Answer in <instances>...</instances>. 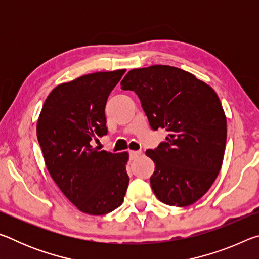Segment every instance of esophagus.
<instances>
[{"mask_svg":"<svg viewBox=\"0 0 259 259\" xmlns=\"http://www.w3.org/2000/svg\"><path fill=\"white\" fill-rule=\"evenodd\" d=\"M140 153H142L140 151H130V152H129L130 159H131V160H135L136 157H137L138 155H140Z\"/></svg>","mask_w":259,"mask_h":259,"instance_id":"obj_1","label":"esophagus"}]
</instances>
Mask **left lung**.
<instances>
[{"mask_svg": "<svg viewBox=\"0 0 259 259\" xmlns=\"http://www.w3.org/2000/svg\"><path fill=\"white\" fill-rule=\"evenodd\" d=\"M121 89L136 93L153 130L168 131L165 142L146 155L154 161L152 190L161 202L187 207L208 192L222 168L226 116L211 87L168 65L135 68Z\"/></svg>", "mask_w": 259, "mask_h": 259, "instance_id": "8db88e82", "label": "left lung"}]
</instances>
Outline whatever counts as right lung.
<instances>
[{"label": "right lung", "mask_w": 259, "mask_h": 259, "mask_svg": "<svg viewBox=\"0 0 259 259\" xmlns=\"http://www.w3.org/2000/svg\"><path fill=\"white\" fill-rule=\"evenodd\" d=\"M125 69L87 74L57 85L36 125L48 171L64 195L88 214H105L123 202L128 152L98 151L91 140L107 134L105 106Z\"/></svg>", "instance_id": "obj_1"}]
</instances>
